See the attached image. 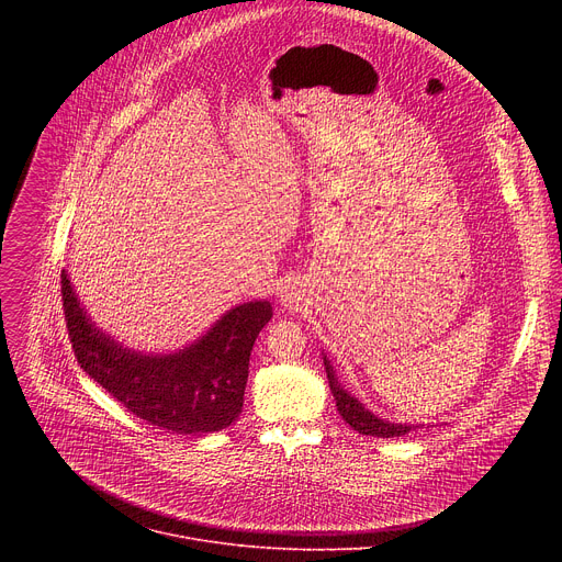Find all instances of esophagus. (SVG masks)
Returning <instances> with one entry per match:
<instances>
[{
  "label": "esophagus",
  "mask_w": 562,
  "mask_h": 562,
  "mask_svg": "<svg viewBox=\"0 0 562 562\" xmlns=\"http://www.w3.org/2000/svg\"><path fill=\"white\" fill-rule=\"evenodd\" d=\"M302 291L297 286H286L280 295V304L286 308V311H300L302 308Z\"/></svg>",
  "instance_id": "obj_1"
}]
</instances>
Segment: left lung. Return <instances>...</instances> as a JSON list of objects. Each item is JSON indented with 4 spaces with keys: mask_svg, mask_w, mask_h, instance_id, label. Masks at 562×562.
I'll return each instance as SVG.
<instances>
[{
    "mask_svg": "<svg viewBox=\"0 0 562 562\" xmlns=\"http://www.w3.org/2000/svg\"><path fill=\"white\" fill-rule=\"evenodd\" d=\"M325 360V369H327V378H329V386L331 393L336 397V407L342 416V420L356 429L362 436H375V438H397L405 436L409 431H414L418 425H409V423H389L384 418H378L373 412H369L356 395H351L338 380L336 369L331 364V360L323 353Z\"/></svg>",
    "mask_w": 562,
    "mask_h": 562,
    "instance_id": "1",
    "label": "left lung"
}]
</instances>
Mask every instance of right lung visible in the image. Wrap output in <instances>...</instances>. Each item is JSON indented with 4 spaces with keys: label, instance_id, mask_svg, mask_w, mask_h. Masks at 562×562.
Returning <instances> with one entry per match:
<instances>
[{
    "label": "right lung",
    "instance_id": "right-lung-1",
    "mask_svg": "<svg viewBox=\"0 0 562 562\" xmlns=\"http://www.w3.org/2000/svg\"><path fill=\"white\" fill-rule=\"evenodd\" d=\"M61 300L79 367L137 418L173 434H213L243 412L251 349L273 315L269 300L228 308L206 334L169 353L135 351L100 329L66 269Z\"/></svg>",
    "mask_w": 562,
    "mask_h": 562
}]
</instances>
